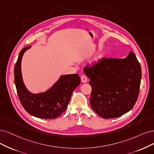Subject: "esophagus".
Masks as SVG:
<instances>
[{"instance_id": "esophagus-1", "label": "esophagus", "mask_w": 154, "mask_h": 154, "mask_svg": "<svg viewBox=\"0 0 154 154\" xmlns=\"http://www.w3.org/2000/svg\"><path fill=\"white\" fill-rule=\"evenodd\" d=\"M81 81H82V82H83V83H86V82H87V81H88V79H87L86 76V75H81Z\"/></svg>"}]
</instances>
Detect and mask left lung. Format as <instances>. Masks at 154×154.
I'll list each match as a JSON object with an SVG mask.
<instances>
[{
	"label": "left lung",
	"mask_w": 154,
	"mask_h": 154,
	"mask_svg": "<svg viewBox=\"0 0 154 154\" xmlns=\"http://www.w3.org/2000/svg\"><path fill=\"white\" fill-rule=\"evenodd\" d=\"M92 88L90 104L103 119L119 117L133 109L138 100L141 68L136 56L129 52L126 58H104L84 68Z\"/></svg>",
	"instance_id": "8db88e82"
}]
</instances>
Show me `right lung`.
<instances>
[{"label":"right lung","mask_w":154,"mask_h":154,"mask_svg":"<svg viewBox=\"0 0 154 154\" xmlns=\"http://www.w3.org/2000/svg\"><path fill=\"white\" fill-rule=\"evenodd\" d=\"M30 48L26 47L20 51L14 66V83L20 101L25 110L34 117L44 119L57 118L66 110L73 91L81 83V78L76 73L61 75L45 92L30 93L23 81L21 71L23 55Z\"/></svg>","instance_id":"obj_1"}]
</instances>
